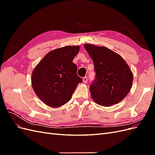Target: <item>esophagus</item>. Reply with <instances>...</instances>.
I'll use <instances>...</instances> for the list:
<instances>
[{
    "mask_svg": "<svg viewBox=\"0 0 155 155\" xmlns=\"http://www.w3.org/2000/svg\"><path fill=\"white\" fill-rule=\"evenodd\" d=\"M87 81H88V78H87V76L84 77V78H83V82L84 83H87Z\"/></svg>",
    "mask_w": 155,
    "mask_h": 155,
    "instance_id": "1",
    "label": "esophagus"
}]
</instances>
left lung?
Returning <instances> with one entry per match:
<instances>
[{
    "instance_id": "8db88e82",
    "label": "left lung",
    "mask_w": 155,
    "mask_h": 155,
    "mask_svg": "<svg viewBox=\"0 0 155 155\" xmlns=\"http://www.w3.org/2000/svg\"><path fill=\"white\" fill-rule=\"evenodd\" d=\"M94 64L96 79L90 86L97 104L110 107L122 101L133 85V74L118 54L104 46L84 45Z\"/></svg>"
}]
</instances>
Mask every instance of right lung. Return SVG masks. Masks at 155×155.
Wrapping results in <instances>:
<instances>
[{
    "label": "right lung",
    "mask_w": 155,
    "mask_h": 155,
    "mask_svg": "<svg viewBox=\"0 0 155 155\" xmlns=\"http://www.w3.org/2000/svg\"><path fill=\"white\" fill-rule=\"evenodd\" d=\"M79 48V46H67L51 50L33 70L32 88L46 105L57 108L66 104L82 82L72 62Z\"/></svg>",
    "instance_id": "1"
}]
</instances>
